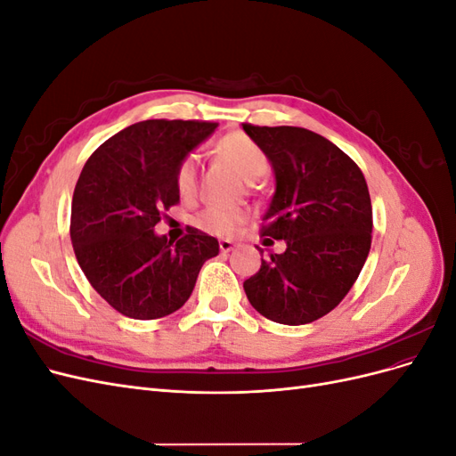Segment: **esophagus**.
<instances>
[{
    "instance_id": "obj_1",
    "label": "esophagus",
    "mask_w": 456,
    "mask_h": 456,
    "mask_svg": "<svg viewBox=\"0 0 456 456\" xmlns=\"http://www.w3.org/2000/svg\"><path fill=\"white\" fill-rule=\"evenodd\" d=\"M218 247H220V251H223V253H230V251H233V247H236V243L230 241V240H220Z\"/></svg>"
}]
</instances>
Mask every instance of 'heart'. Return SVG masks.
<instances>
[{
  "label": "heart",
  "mask_w": 456,
  "mask_h": 456,
  "mask_svg": "<svg viewBox=\"0 0 456 456\" xmlns=\"http://www.w3.org/2000/svg\"><path fill=\"white\" fill-rule=\"evenodd\" d=\"M216 154L226 159L240 176L247 183H255L256 178L266 175L270 169V159L266 151L245 133H228L215 144ZM198 181V156L188 154L181 159L175 173L176 190L181 196H190ZM245 220L241 209H232L224 205H209L196 215L194 224L215 236H232Z\"/></svg>",
  "instance_id": "heart-1"
}]
</instances>
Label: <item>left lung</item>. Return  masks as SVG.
<instances>
[{
  "mask_svg": "<svg viewBox=\"0 0 456 456\" xmlns=\"http://www.w3.org/2000/svg\"><path fill=\"white\" fill-rule=\"evenodd\" d=\"M243 131L266 151L275 178L262 233L287 245L245 280V295L275 323H312L338 306L367 260L372 209L365 176L314 131L249 123Z\"/></svg>",
  "mask_w": 456,
  "mask_h": 456,
  "instance_id": "8db88e82",
  "label": "left lung"
}]
</instances>
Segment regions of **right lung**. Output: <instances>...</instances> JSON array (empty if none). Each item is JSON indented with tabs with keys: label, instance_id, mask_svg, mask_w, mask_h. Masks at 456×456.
Here are the masks:
<instances>
[{
	"label": "right lung",
	"instance_id": "right-lung-1",
	"mask_svg": "<svg viewBox=\"0 0 456 456\" xmlns=\"http://www.w3.org/2000/svg\"><path fill=\"white\" fill-rule=\"evenodd\" d=\"M216 123L146 119L94 150L72 200L70 238L86 278L110 306L133 320H158L190 298L218 241L190 228L176 243L154 232L178 203L175 173Z\"/></svg>",
	"mask_w": 456,
	"mask_h": 456
}]
</instances>
